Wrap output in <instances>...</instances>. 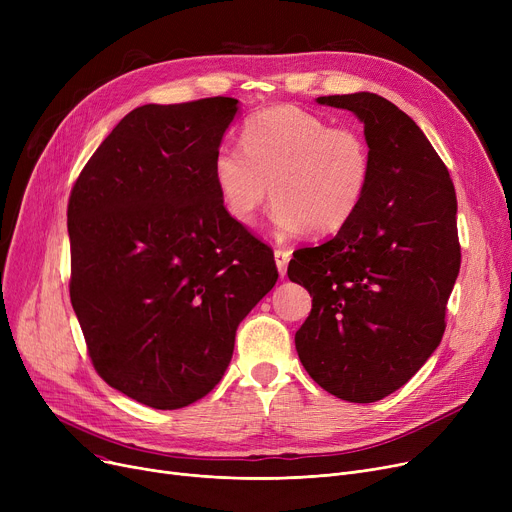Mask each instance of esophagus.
<instances>
[{
    "mask_svg": "<svg viewBox=\"0 0 512 512\" xmlns=\"http://www.w3.org/2000/svg\"><path fill=\"white\" fill-rule=\"evenodd\" d=\"M274 257H276L278 272H280V276L284 278V276H286V267H288V261H290L292 253H290L288 249H276V251H274Z\"/></svg>",
    "mask_w": 512,
    "mask_h": 512,
    "instance_id": "1",
    "label": "esophagus"
}]
</instances>
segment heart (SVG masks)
<instances>
[{
	"instance_id": "heart-1",
	"label": "heart",
	"mask_w": 512,
	"mask_h": 512,
	"mask_svg": "<svg viewBox=\"0 0 512 512\" xmlns=\"http://www.w3.org/2000/svg\"><path fill=\"white\" fill-rule=\"evenodd\" d=\"M238 147H220L213 182L236 222L251 226L272 197L274 224L286 234H336L359 213L373 176L363 134L297 105H276L251 116Z\"/></svg>"
}]
</instances>
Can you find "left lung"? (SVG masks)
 <instances>
[{"label":"left lung","instance_id":"obj_1","mask_svg":"<svg viewBox=\"0 0 512 512\" xmlns=\"http://www.w3.org/2000/svg\"><path fill=\"white\" fill-rule=\"evenodd\" d=\"M317 103L363 122L373 176L353 222L288 263V278L313 294L294 344L321 388L375 402L405 386L444 336L461 267L456 193L432 143L392 101L363 91Z\"/></svg>","mask_w":512,"mask_h":512}]
</instances>
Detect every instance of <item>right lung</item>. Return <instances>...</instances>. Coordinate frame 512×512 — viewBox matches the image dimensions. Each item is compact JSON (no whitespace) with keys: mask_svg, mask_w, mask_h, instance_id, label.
<instances>
[{"mask_svg":"<svg viewBox=\"0 0 512 512\" xmlns=\"http://www.w3.org/2000/svg\"><path fill=\"white\" fill-rule=\"evenodd\" d=\"M238 99L141 105L68 201L70 301L95 371L141 405L209 394L236 328L278 280L272 249L230 218L213 157Z\"/></svg>","mask_w":512,"mask_h":512,"instance_id":"obj_1","label":"right lung"}]
</instances>
